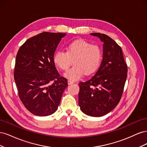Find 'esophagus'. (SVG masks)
Listing matches in <instances>:
<instances>
[{
    "label": "esophagus",
    "instance_id": "1",
    "mask_svg": "<svg viewBox=\"0 0 147 147\" xmlns=\"http://www.w3.org/2000/svg\"><path fill=\"white\" fill-rule=\"evenodd\" d=\"M67 83H68V84H73V83H74V82H73V81H71V80H69L67 81Z\"/></svg>",
    "mask_w": 147,
    "mask_h": 147
}]
</instances>
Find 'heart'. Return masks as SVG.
<instances>
[{
	"mask_svg": "<svg viewBox=\"0 0 147 147\" xmlns=\"http://www.w3.org/2000/svg\"><path fill=\"white\" fill-rule=\"evenodd\" d=\"M101 59L100 48L82 39L70 43L66 51H56L53 56L55 64L64 70L69 69L74 60L75 64L64 74L65 78L74 81L82 78L84 74L90 75L96 72L100 65Z\"/></svg>",
	"mask_w": 147,
	"mask_h": 147,
	"instance_id": "obj_1",
	"label": "heart"
}]
</instances>
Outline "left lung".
I'll return each instance as SVG.
<instances>
[{
	"label": "left lung",
	"instance_id": "left-lung-1",
	"mask_svg": "<svg viewBox=\"0 0 147 147\" xmlns=\"http://www.w3.org/2000/svg\"><path fill=\"white\" fill-rule=\"evenodd\" d=\"M103 42L100 67L90 80L79 83L78 104L87 115L99 117L113 110L121 99L126 80L127 67L122 49L108 35L91 33Z\"/></svg>",
	"mask_w": 147,
	"mask_h": 147
}]
</instances>
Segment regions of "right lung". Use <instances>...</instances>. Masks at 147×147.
<instances>
[{"instance_id":"right-lung-1","label":"right lung","mask_w":147,"mask_h":147,"mask_svg":"<svg viewBox=\"0 0 147 147\" xmlns=\"http://www.w3.org/2000/svg\"><path fill=\"white\" fill-rule=\"evenodd\" d=\"M66 34L42 32L27 40L16 57L14 78L21 102L30 113L45 117L55 113L67 87L53 56Z\"/></svg>"}]
</instances>
